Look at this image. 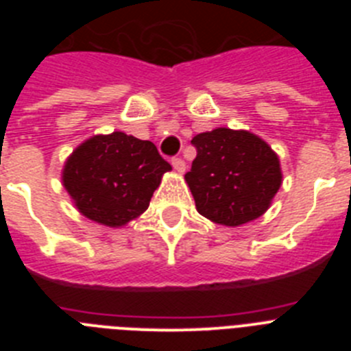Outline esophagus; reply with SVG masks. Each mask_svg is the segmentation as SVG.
Instances as JSON below:
<instances>
[{"mask_svg":"<svg viewBox=\"0 0 351 351\" xmlns=\"http://www.w3.org/2000/svg\"><path fill=\"white\" fill-rule=\"evenodd\" d=\"M172 167H173V170H176V172H179V173L186 172V163L181 160V158H173Z\"/></svg>","mask_w":351,"mask_h":351,"instance_id":"esophagus-1","label":"esophagus"}]
</instances>
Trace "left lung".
<instances>
[{
	"instance_id": "left-lung-1",
	"label": "left lung",
	"mask_w": 351,
	"mask_h": 351,
	"mask_svg": "<svg viewBox=\"0 0 351 351\" xmlns=\"http://www.w3.org/2000/svg\"><path fill=\"white\" fill-rule=\"evenodd\" d=\"M197 158L184 176L197 210L225 226H241L271 207L283 182L278 154L247 130L216 128L195 135Z\"/></svg>"
}]
</instances>
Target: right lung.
Here are the masks:
<instances>
[{
  "label": "right lung",
  "instance_id": "obj_1",
  "mask_svg": "<svg viewBox=\"0 0 351 351\" xmlns=\"http://www.w3.org/2000/svg\"><path fill=\"white\" fill-rule=\"evenodd\" d=\"M170 170L153 142L114 132L77 145L64 161L61 181L82 216L119 228L147 209Z\"/></svg>",
  "mask_w": 351,
  "mask_h": 351
}]
</instances>
